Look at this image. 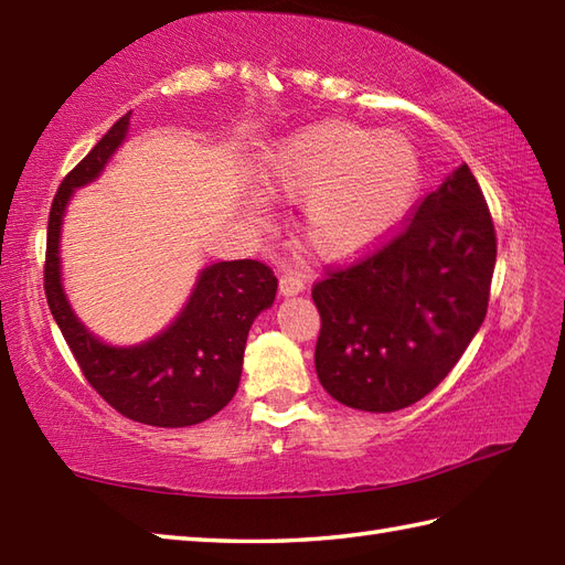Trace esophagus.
I'll return each mask as SVG.
<instances>
[{
    "label": "esophagus",
    "mask_w": 565,
    "mask_h": 565,
    "mask_svg": "<svg viewBox=\"0 0 565 565\" xmlns=\"http://www.w3.org/2000/svg\"><path fill=\"white\" fill-rule=\"evenodd\" d=\"M306 291V279L298 271H284L281 279H279V294L281 296H298Z\"/></svg>",
    "instance_id": "34e87169"
}]
</instances>
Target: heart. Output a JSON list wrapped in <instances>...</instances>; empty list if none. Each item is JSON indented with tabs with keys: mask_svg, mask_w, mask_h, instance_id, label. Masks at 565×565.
<instances>
[{
	"mask_svg": "<svg viewBox=\"0 0 565 565\" xmlns=\"http://www.w3.org/2000/svg\"><path fill=\"white\" fill-rule=\"evenodd\" d=\"M259 179L274 196L303 195L298 235L328 262L364 255L393 233L423 186V160L411 138L393 130L326 118L274 140Z\"/></svg>",
	"mask_w": 565,
	"mask_h": 565,
	"instance_id": "1",
	"label": "heart"
}]
</instances>
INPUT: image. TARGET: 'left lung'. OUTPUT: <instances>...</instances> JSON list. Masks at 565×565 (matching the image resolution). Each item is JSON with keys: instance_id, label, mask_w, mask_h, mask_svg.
<instances>
[{"instance_id": "1", "label": "left lung", "mask_w": 565, "mask_h": 565, "mask_svg": "<svg viewBox=\"0 0 565 565\" xmlns=\"http://www.w3.org/2000/svg\"><path fill=\"white\" fill-rule=\"evenodd\" d=\"M495 255L483 191L456 167L398 237L313 286L322 388L366 413L425 398L483 326Z\"/></svg>"}]
</instances>
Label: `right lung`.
<instances>
[{
    "label": "right lung",
    "instance_id": "right-lung-1",
    "mask_svg": "<svg viewBox=\"0 0 565 565\" xmlns=\"http://www.w3.org/2000/svg\"><path fill=\"white\" fill-rule=\"evenodd\" d=\"M128 126L130 114L118 118L57 189L47 218L45 298L84 379L114 411L152 427H189L233 401L247 332L262 310L271 308L276 276L257 259L209 264L199 271L179 316L138 344H109L84 326L63 286V218L75 189L97 182L124 146Z\"/></svg>",
    "mask_w": 565,
    "mask_h": 565
}]
</instances>
